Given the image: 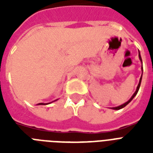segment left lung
<instances>
[{
	"instance_id": "obj_1",
	"label": "left lung",
	"mask_w": 153,
	"mask_h": 153,
	"mask_svg": "<svg viewBox=\"0 0 153 153\" xmlns=\"http://www.w3.org/2000/svg\"><path fill=\"white\" fill-rule=\"evenodd\" d=\"M139 59H140V62H141V63H142V59H141V56H140V52H139ZM141 71H142V74H143V67H141ZM141 79H142V74H141V76H140V81H139V83H138V85H137V90H136V91H135V92H134V94H133V96L131 97L130 99H129V100L127 101V102H126V103H124V104L121 105H119V106L113 107V108H111V109H114V110H118V109H122V108H124V107H125V106H126V105H128V103H129V102H131V101L133 100V98H134V97H135V96L137 95V94L138 91H139V89H140V82H141Z\"/></svg>"
}]
</instances>
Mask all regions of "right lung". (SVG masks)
Listing matches in <instances>:
<instances>
[{
	"label": "right lung",
	"instance_id": "right-lung-1",
	"mask_svg": "<svg viewBox=\"0 0 153 153\" xmlns=\"http://www.w3.org/2000/svg\"><path fill=\"white\" fill-rule=\"evenodd\" d=\"M54 102H55V101H54ZM50 103H51V102H50ZM50 103H39V104H37V105H48V104H50Z\"/></svg>",
	"mask_w": 153,
	"mask_h": 153
}]
</instances>
